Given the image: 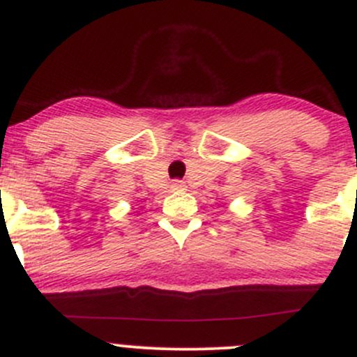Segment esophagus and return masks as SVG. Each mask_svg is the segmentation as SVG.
<instances>
[{"label": "esophagus", "mask_w": 357, "mask_h": 357, "mask_svg": "<svg viewBox=\"0 0 357 357\" xmlns=\"http://www.w3.org/2000/svg\"><path fill=\"white\" fill-rule=\"evenodd\" d=\"M171 188L174 190V192H183V190H186V183L181 181V179H174L171 185Z\"/></svg>", "instance_id": "1"}]
</instances>
